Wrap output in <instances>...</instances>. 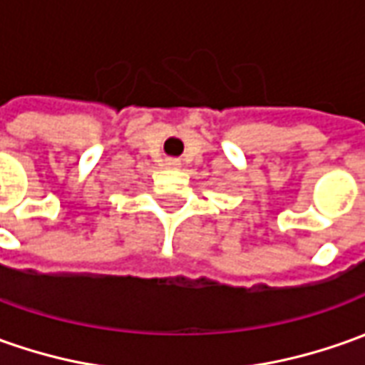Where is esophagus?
<instances>
[{
    "instance_id": "obj_1",
    "label": "esophagus",
    "mask_w": 365,
    "mask_h": 365,
    "mask_svg": "<svg viewBox=\"0 0 365 365\" xmlns=\"http://www.w3.org/2000/svg\"><path fill=\"white\" fill-rule=\"evenodd\" d=\"M170 165H175V162H170Z\"/></svg>"
}]
</instances>
